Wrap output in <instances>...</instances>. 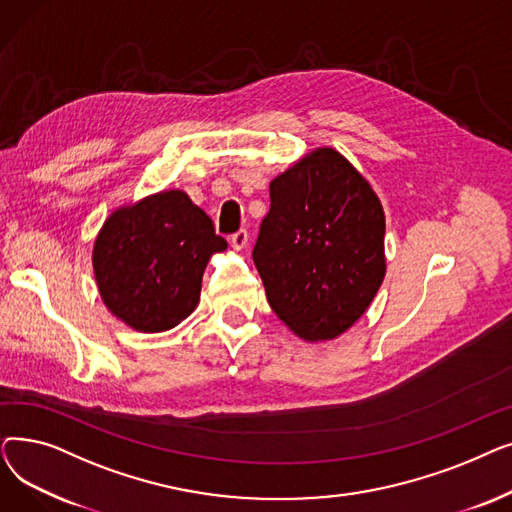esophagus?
I'll return each mask as SVG.
<instances>
[{
	"instance_id": "34e87169",
	"label": "esophagus",
	"mask_w": 512,
	"mask_h": 512,
	"mask_svg": "<svg viewBox=\"0 0 512 512\" xmlns=\"http://www.w3.org/2000/svg\"><path fill=\"white\" fill-rule=\"evenodd\" d=\"M230 242H232V247H234L236 251L245 249V247H247V242H249V232H247L245 228H240L238 232H234V234L230 236Z\"/></svg>"
}]
</instances>
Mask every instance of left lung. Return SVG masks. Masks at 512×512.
<instances>
[{
	"label": "left lung",
	"mask_w": 512,
	"mask_h": 512,
	"mask_svg": "<svg viewBox=\"0 0 512 512\" xmlns=\"http://www.w3.org/2000/svg\"><path fill=\"white\" fill-rule=\"evenodd\" d=\"M253 261L276 315L303 340H332L367 311L386 276L384 209L330 147L272 180Z\"/></svg>",
	"instance_id": "1"
}]
</instances>
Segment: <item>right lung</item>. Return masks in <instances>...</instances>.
Masks as SVG:
<instances>
[{
  "label": "right lung",
  "instance_id": "1",
  "mask_svg": "<svg viewBox=\"0 0 512 512\" xmlns=\"http://www.w3.org/2000/svg\"><path fill=\"white\" fill-rule=\"evenodd\" d=\"M228 242L182 191H164L116 209L93 247L101 299L126 326L166 332L191 315L213 253Z\"/></svg>",
  "mask_w": 512,
  "mask_h": 512
}]
</instances>
